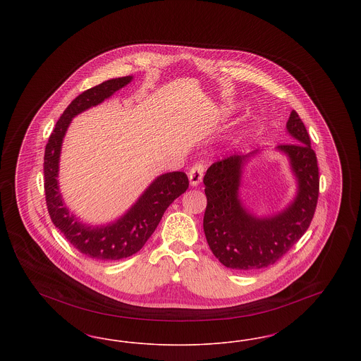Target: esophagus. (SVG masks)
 <instances>
[{"mask_svg":"<svg viewBox=\"0 0 361 361\" xmlns=\"http://www.w3.org/2000/svg\"><path fill=\"white\" fill-rule=\"evenodd\" d=\"M203 174H204V165L197 162L195 164L188 173L189 183L192 187H197L200 184V181L203 180Z\"/></svg>","mask_w":361,"mask_h":361,"instance_id":"esophagus-1","label":"esophagus"}]
</instances>
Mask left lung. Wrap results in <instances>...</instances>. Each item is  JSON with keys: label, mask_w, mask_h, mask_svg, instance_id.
<instances>
[{"label": "left lung", "mask_w": 361, "mask_h": 361, "mask_svg": "<svg viewBox=\"0 0 361 361\" xmlns=\"http://www.w3.org/2000/svg\"><path fill=\"white\" fill-rule=\"evenodd\" d=\"M287 131L296 143L277 146L288 155L298 181V193L281 212L258 218L240 199V176L246 161L257 154H233L214 162L204 176L207 207L203 227L214 256L235 271H253L275 264L302 238L312 221L318 195L319 172L309 133L296 111L287 121Z\"/></svg>", "instance_id": "8db88e82"}]
</instances>
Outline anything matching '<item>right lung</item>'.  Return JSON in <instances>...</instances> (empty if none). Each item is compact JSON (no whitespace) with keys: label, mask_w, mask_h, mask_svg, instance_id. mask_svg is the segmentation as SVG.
<instances>
[{"label":"right lung","mask_w":361,"mask_h":361,"mask_svg":"<svg viewBox=\"0 0 361 361\" xmlns=\"http://www.w3.org/2000/svg\"><path fill=\"white\" fill-rule=\"evenodd\" d=\"M131 80L133 75L108 80L77 96L56 121L44 152V192L52 224L78 252L100 261L121 259L139 252L154 233L166 208L189 187L185 173H165L155 178L116 222L96 227L80 222L65 206L56 177L62 140L70 121L90 106L103 103Z\"/></svg>","instance_id":"obj_1"}]
</instances>
